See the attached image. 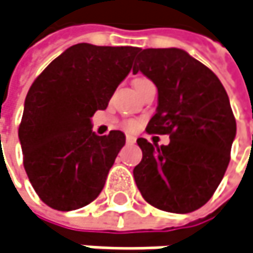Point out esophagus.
<instances>
[{"label": "esophagus", "instance_id": "34e87169", "mask_svg": "<svg viewBox=\"0 0 253 253\" xmlns=\"http://www.w3.org/2000/svg\"><path fill=\"white\" fill-rule=\"evenodd\" d=\"M135 140H137L135 137H132V135H126V142H128V144H135Z\"/></svg>", "mask_w": 253, "mask_h": 253}]
</instances>
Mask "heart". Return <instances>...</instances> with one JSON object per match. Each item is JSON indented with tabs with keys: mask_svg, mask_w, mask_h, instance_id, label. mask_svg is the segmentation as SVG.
<instances>
[{
	"mask_svg": "<svg viewBox=\"0 0 253 253\" xmlns=\"http://www.w3.org/2000/svg\"><path fill=\"white\" fill-rule=\"evenodd\" d=\"M138 80H144V79H138ZM137 80V81H138ZM125 128L126 129H135L137 128V122L135 121H128V122H125Z\"/></svg>",
	"mask_w": 253,
	"mask_h": 253,
	"instance_id": "heart-1",
	"label": "heart"
}]
</instances>
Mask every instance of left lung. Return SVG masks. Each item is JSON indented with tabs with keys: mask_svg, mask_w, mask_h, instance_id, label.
<instances>
[{
	"mask_svg": "<svg viewBox=\"0 0 253 253\" xmlns=\"http://www.w3.org/2000/svg\"><path fill=\"white\" fill-rule=\"evenodd\" d=\"M157 87L148 132L169 134V145L137 142L142 160L134 179L153 207L177 214L198 210L212 197L230 162L236 121L217 76L177 47L140 49L132 73Z\"/></svg>",
	"mask_w": 253,
	"mask_h": 253,
	"instance_id": "obj_1",
	"label": "left lung"
}]
</instances>
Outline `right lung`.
<instances>
[{"instance_id":"right-lung-1","label":"right lung","mask_w":253,"mask_h":253,"mask_svg":"<svg viewBox=\"0 0 253 253\" xmlns=\"http://www.w3.org/2000/svg\"><path fill=\"white\" fill-rule=\"evenodd\" d=\"M140 47L77 43L55 58L33 81L18 140L23 165L39 198L53 210L71 211L102 192L125 134L99 137L90 118L108 108Z\"/></svg>"}]
</instances>
